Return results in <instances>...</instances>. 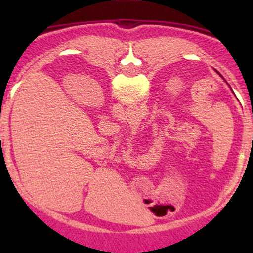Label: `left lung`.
<instances>
[{
  "label": "left lung",
  "mask_w": 253,
  "mask_h": 253,
  "mask_svg": "<svg viewBox=\"0 0 253 253\" xmlns=\"http://www.w3.org/2000/svg\"><path fill=\"white\" fill-rule=\"evenodd\" d=\"M214 70H215V69H214ZM215 71H216V70H215ZM216 74H217V75H219V76H220V77H222V76H221V74H220V72H219V71H216ZM222 78H223V77H222ZM223 81H225V82H226V80H225V78H223ZM226 83H227V82H226Z\"/></svg>",
  "instance_id": "1"
}]
</instances>
